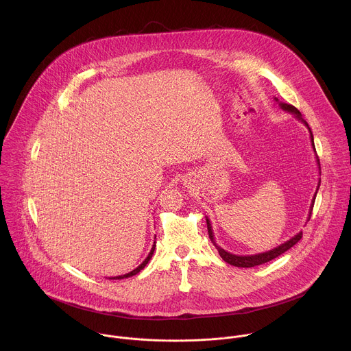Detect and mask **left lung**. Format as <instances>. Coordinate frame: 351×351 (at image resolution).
I'll return each instance as SVG.
<instances>
[{
	"mask_svg": "<svg viewBox=\"0 0 351 351\" xmlns=\"http://www.w3.org/2000/svg\"><path fill=\"white\" fill-rule=\"evenodd\" d=\"M275 101L276 102H279V99L275 97ZM279 106L283 109V110H286V112H290L291 114H294V117L295 119H298L300 121H302L306 127H308V130H309V132H311V142H312V146H313V152H316V149H315V141H313V134H312V130L309 128V125H308V123L302 119V114H301V112L295 108V106H293V105H290V104H285V102H279ZM316 161H317V165H319V171H320V161H319V157H317V154H316ZM320 183H322V180L319 179V184H317V190H316V193H315V195H313V199H312V204H311V209H309V216H308V221H309V219H311V215H312V209H313V205H315V201H316V195H317V191H319V187H320ZM206 224H208V234H209V238H210V241H212V243L216 246V249H217V252H219V254H220V257L226 261V263H228L230 265H234V267H239V268H252V267H257V265H261V264H265V263H268V261H271V260H274V258H276V257H279L280 254H283L285 252H287L289 249H291L294 245H297L300 241H301V238H302V231H300L297 235H294L291 239H289L287 242H285V243H282L280 246H278V247H275V249H272V250H269V252H264V253H258V254H252V256H237V254H232V253H228L227 250H224L223 247H220L217 243H216V241H215V235H213V230H212V224H210V221H209V219L206 217Z\"/></svg>",
	"mask_w": 351,
	"mask_h": 351,
	"instance_id": "1",
	"label": "left lung"
}]
</instances>
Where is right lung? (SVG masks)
Segmentation results:
<instances>
[{"label":"right lung","mask_w":351,"mask_h":351,"mask_svg":"<svg viewBox=\"0 0 351 351\" xmlns=\"http://www.w3.org/2000/svg\"><path fill=\"white\" fill-rule=\"evenodd\" d=\"M154 249H156V242H154V245H153V247H152V250H150V253H149V256L145 258V261L139 265V267H136L134 271H131V272H128V274H125V275H120V276H113V278H108V279H113V280H117V279H125V278H131V276H134V275H136V274H139L145 267H146V264L150 261V258H152V256H153V253H154Z\"/></svg>","instance_id":"right-lung-1"}]
</instances>
